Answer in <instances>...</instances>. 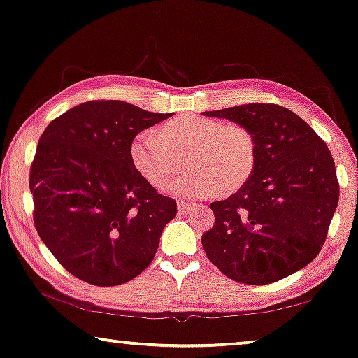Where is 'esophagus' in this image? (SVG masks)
Listing matches in <instances>:
<instances>
[{"label": "esophagus", "instance_id": "esophagus-1", "mask_svg": "<svg viewBox=\"0 0 358 358\" xmlns=\"http://www.w3.org/2000/svg\"><path fill=\"white\" fill-rule=\"evenodd\" d=\"M194 208L192 203H187V202H178V210L180 213H189L190 210Z\"/></svg>", "mask_w": 358, "mask_h": 358}]
</instances>
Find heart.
<instances>
[{
  "label": "heart",
  "mask_w": 358,
  "mask_h": 358,
  "mask_svg": "<svg viewBox=\"0 0 358 358\" xmlns=\"http://www.w3.org/2000/svg\"><path fill=\"white\" fill-rule=\"evenodd\" d=\"M130 159L150 184L159 185L178 168L184 155L182 173L164 189L178 197H205L231 194L251 178L257 161L254 135L246 127L224 125L210 117L185 114L164 122L158 135L143 130L130 143Z\"/></svg>",
  "instance_id": "heart-1"
}]
</instances>
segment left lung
Masks as SVG:
<instances>
[{
  "label": "left lung",
  "mask_w": 358,
  "mask_h": 358,
  "mask_svg": "<svg viewBox=\"0 0 358 358\" xmlns=\"http://www.w3.org/2000/svg\"><path fill=\"white\" fill-rule=\"evenodd\" d=\"M246 127L257 146L248 182L210 203L215 224L202 234L207 257L224 275L266 285L308 266L326 241L339 202L327 145L301 117L277 104L203 112Z\"/></svg>",
  "instance_id": "obj_1"
}]
</instances>
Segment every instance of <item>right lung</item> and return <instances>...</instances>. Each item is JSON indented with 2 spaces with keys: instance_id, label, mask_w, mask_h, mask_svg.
Returning a JSON list of instances; mask_svg holds the SVG:
<instances>
[{
  "instance_id": "add662e5",
  "label": "right lung",
  "mask_w": 358,
  "mask_h": 358,
  "mask_svg": "<svg viewBox=\"0 0 358 358\" xmlns=\"http://www.w3.org/2000/svg\"><path fill=\"white\" fill-rule=\"evenodd\" d=\"M171 115L90 101L43 130L29 176L34 224L71 275L114 287L153 261L178 207L136 171L129 150L136 134Z\"/></svg>"
}]
</instances>
